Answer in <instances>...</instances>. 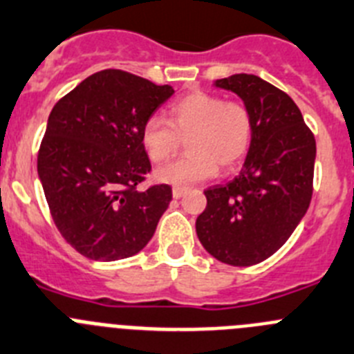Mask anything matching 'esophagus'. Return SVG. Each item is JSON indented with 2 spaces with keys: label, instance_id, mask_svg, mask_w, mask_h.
Masks as SVG:
<instances>
[{
  "label": "esophagus",
  "instance_id": "34e87169",
  "mask_svg": "<svg viewBox=\"0 0 354 354\" xmlns=\"http://www.w3.org/2000/svg\"><path fill=\"white\" fill-rule=\"evenodd\" d=\"M185 194H187V189H183V187H174V189H173L174 199H180V197H183Z\"/></svg>",
  "mask_w": 354,
  "mask_h": 354
}]
</instances>
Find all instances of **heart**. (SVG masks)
<instances>
[{"instance_id":"heart-1","label":"heart","mask_w":354,"mask_h":354,"mask_svg":"<svg viewBox=\"0 0 354 354\" xmlns=\"http://www.w3.org/2000/svg\"><path fill=\"white\" fill-rule=\"evenodd\" d=\"M252 114L245 104L194 91L171 106L169 123L160 116L148 118L141 142L149 160L158 164L176 153L181 139H189V155L155 171L162 183L189 187L212 178L218 165L231 169L240 164L252 145Z\"/></svg>"}]
</instances>
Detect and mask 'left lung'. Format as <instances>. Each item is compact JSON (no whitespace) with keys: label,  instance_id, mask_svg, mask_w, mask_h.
<instances>
[{"label":"left lung","instance_id":"obj_1","mask_svg":"<svg viewBox=\"0 0 354 354\" xmlns=\"http://www.w3.org/2000/svg\"><path fill=\"white\" fill-rule=\"evenodd\" d=\"M213 84L243 100L254 136L240 174L205 190L196 232L215 259L252 266L273 256L307 213L316 139L292 98L257 75L234 74Z\"/></svg>","mask_w":354,"mask_h":354}]
</instances>
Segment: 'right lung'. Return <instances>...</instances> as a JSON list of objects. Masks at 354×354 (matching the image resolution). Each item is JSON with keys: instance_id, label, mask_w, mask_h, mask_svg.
Returning a JSON list of instances; mask_svg holds the SVG:
<instances>
[{"instance_id": "obj_1", "label": "right lung", "mask_w": 354, "mask_h": 354, "mask_svg": "<svg viewBox=\"0 0 354 354\" xmlns=\"http://www.w3.org/2000/svg\"><path fill=\"white\" fill-rule=\"evenodd\" d=\"M174 90L123 72L86 77L53 107L38 151V178L62 236L93 261L141 252L173 190H138L151 164L141 142L148 118Z\"/></svg>"}]
</instances>
